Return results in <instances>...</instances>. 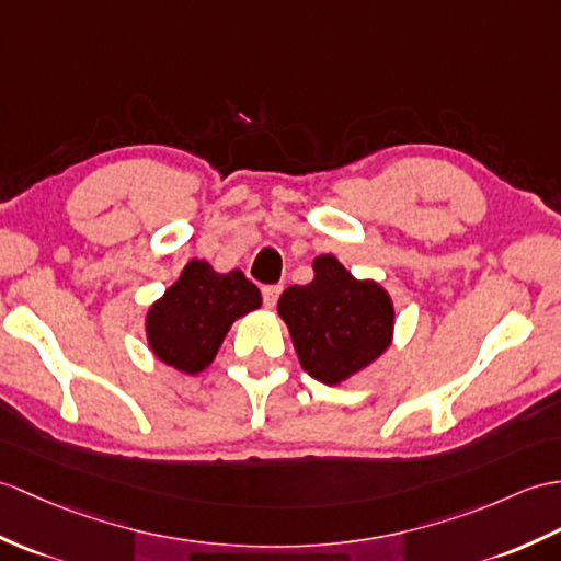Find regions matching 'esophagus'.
I'll list each match as a JSON object with an SVG mask.
<instances>
[{"mask_svg": "<svg viewBox=\"0 0 561 561\" xmlns=\"http://www.w3.org/2000/svg\"><path fill=\"white\" fill-rule=\"evenodd\" d=\"M279 294H282V286L279 284L263 286V304H265V308H275Z\"/></svg>", "mask_w": 561, "mask_h": 561, "instance_id": "34e87169", "label": "esophagus"}]
</instances>
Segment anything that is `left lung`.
I'll return each instance as SVG.
<instances>
[{
	"instance_id": "1",
	"label": "left lung",
	"mask_w": 561,
	"mask_h": 561,
	"mask_svg": "<svg viewBox=\"0 0 561 561\" xmlns=\"http://www.w3.org/2000/svg\"><path fill=\"white\" fill-rule=\"evenodd\" d=\"M306 286H289L277 310L301 368L324 385H342L392 344V298L373 279H356L334 255L312 260Z\"/></svg>"
}]
</instances>
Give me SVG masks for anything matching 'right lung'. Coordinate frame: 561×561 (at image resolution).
<instances>
[{"mask_svg":"<svg viewBox=\"0 0 561 561\" xmlns=\"http://www.w3.org/2000/svg\"><path fill=\"white\" fill-rule=\"evenodd\" d=\"M260 304L263 296L241 270L219 275L205 260H191L148 310V346L167 366L198 375L215 360L231 324Z\"/></svg>","mask_w":561,"mask_h":561,"instance_id":"1","label":"right lung"}]
</instances>
